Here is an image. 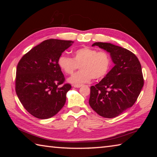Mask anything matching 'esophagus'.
<instances>
[{
    "instance_id": "obj_1",
    "label": "esophagus",
    "mask_w": 157,
    "mask_h": 157,
    "mask_svg": "<svg viewBox=\"0 0 157 157\" xmlns=\"http://www.w3.org/2000/svg\"><path fill=\"white\" fill-rule=\"evenodd\" d=\"M73 87H75V88H79V87L82 86V84H73Z\"/></svg>"
}]
</instances>
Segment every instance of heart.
Returning a JSON list of instances; mask_svg holds the SVG:
<instances>
[{
  "label": "heart",
  "instance_id": "heart-1",
  "mask_svg": "<svg viewBox=\"0 0 157 157\" xmlns=\"http://www.w3.org/2000/svg\"><path fill=\"white\" fill-rule=\"evenodd\" d=\"M59 68L68 75H71L79 67L80 71L70 77V83L80 84L91 79H100L107 75L111 66V58L107 51L89 47L75 50L73 59L66 55H60L58 59Z\"/></svg>",
  "mask_w": 157,
  "mask_h": 157
}]
</instances>
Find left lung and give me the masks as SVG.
Masks as SVG:
<instances>
[{
	"label": "left lung",
	"instance_id": "left-lung-1",
	"mask_svg": "<svg viewBox=\"0 0 157 157\" xmlns=\"http://www.w3.org/2000/svg\"><path fill=\"white\" fill-rule=\"evenodd\" d=\"M109 52L115 66L99 83L91 86L89 105L104 118L120 115L136 102L144 84L141 65L134 53L110 43L95 42Z\"/></svg>",
	"mask_w": 157,
	"mask_h": 157
}]
</instances>
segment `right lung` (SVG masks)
Masks as SVG:
<instances>
[{"label":"right lung","mask_w":157,"mask_h":157,"mask_svg":"<svg viewBox=\"0 0 157 157\" xmlns=\"http://www.w3.org/2000/svg\"><path fill=\"white\" fill-rule=\"evenodd\" d=\"M73 41L47 39L21 58L17 68L15 90L21 104L31 115L47 119L65 105L71 85L58 65V59Z\"/></svg>","instance_id":"obj_1"}]
</instances>
